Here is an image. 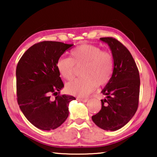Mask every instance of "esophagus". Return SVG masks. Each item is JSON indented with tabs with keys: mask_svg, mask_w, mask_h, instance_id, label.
<instances>
[{
	"mask_svg": "<svg viewBox=\"0 0 157 157\" xmlns=\"http://www.w3.org/2000/svg\"><path fill=\"white\" fill-rule=\"evenodd\" d=\"M78 100L81 101H82V102H85L86 103V102L88 101V100H89V99L86 98H78Z\"/></svg>",
	"mask_w": 157,
	"mask_h": 157,
	"instance_id": "1",
	"label": "esophagus"
}]
</instances>
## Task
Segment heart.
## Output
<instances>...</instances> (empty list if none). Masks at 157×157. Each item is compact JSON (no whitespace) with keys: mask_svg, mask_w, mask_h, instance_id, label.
<instances>
[{"mask_svg":"<svg viewBox=\"0 0 157 157\" xmlns=\"http://www.w3.org/2000/svg\"><path fill=\"white\" fill-rule=\"evenodd\" d=\"M81 66L82 76L66 83V90L68 94L83 97L94 91L97 85L104 86L110 80L113 67L112 55L94 45L82 44L73 49L71 58L61 57L56 62L60 76L67 80L74 75L76 66Z\"/></svg>","mask_w":157,"mask_h":157,"instance_id":"1","label":"heart"}]
</instances>
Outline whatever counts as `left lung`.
Returning a JSON list of instances; mask_svg holds the SVG:
<instances>
[{
  "label": "left lung",
  "instance_id": "8db88e82",
  "mask_svg": "<svg viewBox=\"0 0 157 157\" xmlns=\"http://www.w3.org/2000/svg\"><path fill=\"white\" fill-rule=\"evenodd\" d=\"M110 48L113 60L111 78L101 93V109L91 117L94 124L106 131H117L126 125L138 108L140 78L134 59L119 40L100 38Z\"/></svg>",
  "mask_w": 157,
  "mask_h": 157
}]
</instances>
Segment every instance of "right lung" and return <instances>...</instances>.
I'll use <instances>...</instances> for the list:
<instances>
[{"mask_svg": "<svg viewBox=\"0 0 157 157\" xmlns=\"http://www.w3.org/2000/svg\"><path fill=\"white\" fill-rule=\"evenodd\" d=\"M73 46L58 41L38 43L25 51L17 65L18 104L25 118L39 129L51 131L61 126L68 117L69 103L76 99L66 94L57 96L64 85L56 62Z\"/></svg>", "mask_w": 157, "mask_h": 157, "instance_id": "add662e5", "label": "right lung"}]
</instances>
